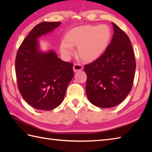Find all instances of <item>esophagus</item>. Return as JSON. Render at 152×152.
<instances>
[{
    "label": "esophagus",
    "mask_w": 152,
    "mask_h": 152,
    "mask_svg": "<svg viewBox=\"0 0 152 152\" xmlns=\"http://www.w3.org/2000/svg\"><path fill=\"white\" fill-rule=\"evenodd\" d=\"M83 69V66L81 65V64L79 63H75L73 66V70L74 72H78V71L82 70Z\"/></svg>",
    "instance_id": "34e87169"
}]
</instances>
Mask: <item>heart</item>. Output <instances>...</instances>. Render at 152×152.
Instances as JSON below:
<instances>
[{
  "instance_id": "b5f03b06",
  "label": "heart",
  "mask_w": 152,
  "mask_h": 152,
  "mask_svg": "<svg viewBox=\"0 0 152 152\" xmlns=\"http://www.w3.org/2000/svg\"><path fill=\"white\" fill-rule=\"evenodd\" d=\"M112 38V30L106 24L86 25L77 27L68 32L65 40L60 45L61 53L66 57L74 53V46L83 60L94 61L107 49Z\"/></svg>"
}]
</instances>
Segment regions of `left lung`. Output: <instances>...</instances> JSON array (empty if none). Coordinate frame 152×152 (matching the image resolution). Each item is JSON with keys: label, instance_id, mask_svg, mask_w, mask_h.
<instances>
[{"label": "left lung", "instance_id": "obj_1", "mask_svg": "<svg viewBox=\"0 0 152 152\" xmlns=\"http://www.w3.org/2000/svg\"><path fill=\"white\" fill-rule=\"evenodd\" d=\"M114 35L99 59L85 65L86 91L90 102L100 108L120 104L133 84L136 62L129 38L112 23Z\"/></svg>", "mask_w": 152, "mask_h": 152}]
</instances>
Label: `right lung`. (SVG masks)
Listing matches in <instances>:
<instances>
[{
  "mask_svg": "<svg viewBox=\"0 0 152 152\" xmlns=\"http://www.w3.org/2000/svg\"><path fill=\"white\" fill-rule=\"evenodd\" d=\"M61 22H42L23 41L15 58L19 91L28 104L51 110L63 102L74 76L72 63L64 62L53 50L41 51L38 38L52 32Z\"/></svg>",
  "mask_w": 152,
  "mask_h": 152,
  "instance_id": "obj_1",
  "label": "right lung"
}]
</instances>
